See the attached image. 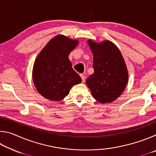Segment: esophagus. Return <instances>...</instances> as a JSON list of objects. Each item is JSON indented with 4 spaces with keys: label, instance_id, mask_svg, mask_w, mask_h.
<instances>
[{
    "label": "esophagus",
    "instance_id": "1",
    "mask_svg": "<svg viewBox=\"0 0 156 156\" xmlns=\"http://www.w3.org/2000/svg\"><path fill=\"white\" fill-rule=\"evenodd\" d=\"M80 76V77L82 78V80H83V83H84V82L85 81V76H84V74H83V73H81Z\"/></svg>",
    "mask_w": 156,
    "mask_h": 156
}]
</instances>
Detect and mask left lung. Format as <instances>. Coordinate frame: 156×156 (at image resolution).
Segmentation results:
<instances>
[{
  "instance_id": "obj_1",
  "label": "left lung",
  "mask_w": 156,
  "mask_h": 156,
  "mask_svg": "<svg viewBox=\"0 0 156 156\" xmlns=\"http://www.w3.org/2000/svg\"><path fill=\"white\" fill-rule=\"evenodd\" d=\"M94 56V72L86 83L92 96L100 103H109L117 99L126 86L128 72L120 50L109 41L96 43L89 40Z\"/></svg>"
}]
</instances>
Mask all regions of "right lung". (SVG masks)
<instances>
[{
    "instance_id": "obj_1",
    "label": "right lung",
    "mask_w": 156,
    "mask_h": 156,
    "mask_svg": "<svg viewBox=\"0 0 156 156\" xmlns=\"http://www.w3.org/2000/svg\"><path fill=\"white\" fill-rule=\"evenodd\" d=\"M78 44V40L63 35L56 36L36 58L33 67V81L37 91L44 98L60 101L67 96L73 85L82 82L68 58Z\"/></svg>"
}]
</instances>
